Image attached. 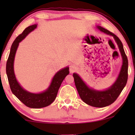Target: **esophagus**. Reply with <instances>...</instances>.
Segmentation results:
<instances>
[{
    "label": "esophagus",
    "instance_id": "esophagus-1",
    "mask_svg": "<svg viewBox=\"0 0 135 135\" xmlns=\"http://www.w3.org/2000/svg\"><path fill=\"white\" fill-rule=\"evenodd\" d=\"M76 69H77V68H76V66L74 65V64H71V65L70 66L69 71L71 73H74V72Z\"/></svg>",
    "mask_w": 135,
    "mask_h": 135
}]
</instances>
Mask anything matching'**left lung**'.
I'll list each match as a JSON object with an SVG mask.
<instances>
[{"label": "left lung", "mask_w": 135, "mask_h": 135, "mask_svg": "<svg viewBox=\"0 0 135 135\" xmlns=\"http://www.w3.org/2000/svg\"><path fill=\"white\" fill-rule=\"evenodd\" d=\"M97 27L101 32L113 36L119 48L120 52L122 56L123 64L118 78L115 83L108 90L104 91H97L88 87L77 74H74L73 77L77 91L82 101L90 106L97 108H103L112 104L119 97L123 88L126 85L128 79V62L123 49V44L119 38L114 33L110 32L104 27L101 26Z\"/></svg>", "instance_id": "left-lung-1"}]
</instances>
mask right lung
<instances>
[{
  "mask_svg": "<svg viewBox=\"0 0 135 135\" xmlns=\"http://www.w3.org/2000/svg\"><path fill=\"white\" fill-rule=\"evenodd\" d=\"M37 25L26 27L14 40L11 47L10 52L7 61L6 73L10 89L12 93L26 106L31 108H42L51 104L56 98L61 84L66 75L69 74V68H64L58 71L52 79L50 85L45 91L41 93H31L26 91L16 80L13 70L15 56L19 43L31 31L36 28Z\"/></svg>",
  "mask_w": 135,
  "mask_h": 135,
  "instance_id": "add662e5",
  "label": "right lung"
}]
</instances>
